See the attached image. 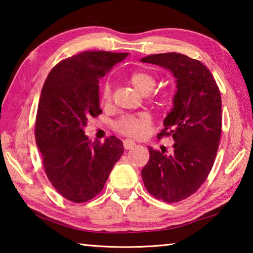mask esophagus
Instances as JSON below:
<instances>
[{
  "label": "esophagus",
  "instance_id": "1",
  "mask_svg": "<svg viewBox=\"0 0 253 253\" xmlns=\"http://www.w3.org/2000/svg\"><path fill=\"white\" fill-rule=\"evenodd\" d=\"M136 146V144L130 139H125L124 140V148L125 149H132Z\"/></svg>",
  "mask_w": 253,
  "mask_h": 253
}]
</instances>
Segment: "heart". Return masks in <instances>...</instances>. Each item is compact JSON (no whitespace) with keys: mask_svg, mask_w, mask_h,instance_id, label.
I'll return each mask as SVG.
<instances>
[{"mask_svg":"<svg viewBox=\"0 0 253 253\" xmlns=\"http://www.w3.org/2000/svg\"><path fill=\"white\" fill-rule=\"evenodd\" d=\"M132 87H134L140 95H149L155 88V78L148 72L139 71L132 74L129 78ZM111 99V89L109 84H106L102 90V100L108 104ZM151 123V117L146 113H140L138 115H128L122 117L115 124V129L121 134L138 138L142 137L146 128Z\"/></svg>","mask_w":253,"mask_h":253,"instance_id":"obj_1","label":"heart"}]
</instances>
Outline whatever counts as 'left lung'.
<instances>
[{"label":"left lung","instance_id":"8db88e82","mask_svg":"<svg viewBox=\"0 0 253 253\" xmlns=\"http://www.w3.org/2000/svg\"><path fill=\"white\" fill-rule=\"evenodd\" d=\"M140 61L168 69L176 83L173 108L157 135H172L174 153L166 155L148 147L149 160L142 178L156 199L179 202L198 191L215 160L222 126L220 90L208 68L187 55L158 53Z\"/></svg>","mask_w":253,"mask_h":253}]
</instances>
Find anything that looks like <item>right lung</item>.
<instances>
[{
	"label": "right lung",
	"mask_w": 253,
	"mask_h": 253,
	"mask_svg": "<svg viewBox=\"0 0 253 253\" xmlns=\"http://www.w3.org/2000/svg\"><path fill=\"white\" fill-rule=\"evenodd\" d=\"M128 53L85 51L62 60L45 79L36 119V140L49 181L63 198L83 203L100 193L124 153L111 136L104 144L84 135L101 114L99 79Z\"/></svg>",
	"instance_id": "add662e5"
}]
</instances>
